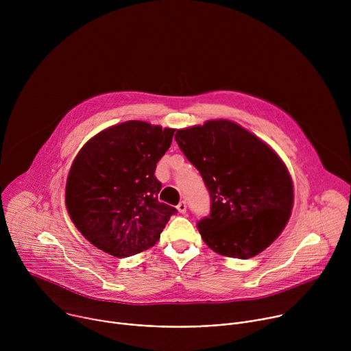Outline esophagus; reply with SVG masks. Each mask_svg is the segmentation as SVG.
I'll use <instances>...</instances> for the list:
<instances>
[{"instance_id": "esophagus-1", "label": "esophagus", "mask_w": 351, "mask_h": 351, "mask_svg": "<svg viewBox=\"0 0 351 351\" xmlns=\"http://www.w3.org/2000/svg\"><path fill=\"white\" fill-rule=\"evenodd\" d=\"M178 211L180 213V214H184L186 213V210H187V206H186V202H180L179 204H178Z\"/></svg>"}]
</instances>
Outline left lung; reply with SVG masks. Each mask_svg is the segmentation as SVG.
<instances>
[{"mask_svg": "<svg viewBox=\"0 0 351 351\" xmlns=\"http://www.w3.org/2000/svg\"><path fill=\"white\" fill-rule=\"evenodd\" d=\"M175 140L210 191L211 214L197 223L204 243L240 260L264 252L293 210V180L280 157L229 119L179 129Z\"/></svg>", "mask_w": 351, "mask_h": 351, "instance_id": "obj_1", "label": "left lung"}]
</instances>
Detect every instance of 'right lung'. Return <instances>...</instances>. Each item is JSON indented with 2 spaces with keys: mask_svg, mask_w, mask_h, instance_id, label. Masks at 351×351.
Wrapping results in <instances>:
<instances>
[{
  "mask_svg": "<svg viewBox=\"0 0 351 351\" xmlns=\"http://www.w3.org/2000/svg\"><path fill=\"white\" fill-rule=\"evenodd\" d=\"M175 129L128 121L93 136L68 173L65 204L77 230L125 258L153 247L176 208L160 203L154 172Z\"/></svg>",
  "mask_w": 351,
  "mask_h": 351,
  "instance_id": "add662e5",
  "label": "right lung"
}]
</instances>
